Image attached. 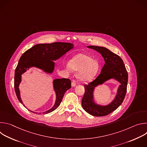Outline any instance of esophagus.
I'll list each match as a JSON object with an SVG mask.
<instances>
[{
    "instance_id": "obj_1",
    "label": "esophagus",
    "mask_w": 147,
    "mask_h": 147,
    "mask_svg": "<svg viewBox=\"0 0 147 147\" xmlns=\"http://www.w3.org/2000/svg\"><path fill=\"white\" fill-rule=\"evenodd\" d=\"M76 86V82H75V81H73V82H71V86L72 87H75Z\"/></svg>"
}]
</instances>
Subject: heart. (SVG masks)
I'll return each instance as SVG.
<instances>
[{
    "instance_id": "obj_1",
    "label": "heart",
    "mask_w": 147,
    "mask_h": 147,
    "mask_svg": "<svg viewBox=\"0 0 147 147\" xmlns=\"http://www.w3.org/2000/svg\"><path fill=\"white\" fill-rule=\"evenodd\" d=\"M66 69L69 71L71 70V69L78 71V78L81 81H87L92 80L96 75L99 65L90 56L79 53L71 59L70 65H67Z\"/></svg>"
}]
</instances>
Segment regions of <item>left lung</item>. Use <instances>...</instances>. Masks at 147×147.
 Instances as JSON below:
<instances>
[{
	"label": "left lung",
	"instance_id": "obj_1",
	"mask_svg": "<svg viewBox=\"0 0 147 147\" xmlns=\"http://www.w3.org/2000/svg\"><path fill=\"white\" fill-rule=\"evenodd\" d=\"M101 54L105 65L100 74L93 81L84 86L85 93L82 99V107L87 113L94 116H104L116 110L122 103L127 91L128 73L123 60L108 49L97 46H88ZM115 79L121 84L115 99L108 106H100L93 99L94 88L110 79Z\"/></svg>",
	"mask_w": 147,
	"mask_h": 147
}]
</instances>
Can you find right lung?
<instances>
[{"mask_svg":"<svg viewBox=\"0 0 147 147\" xmlns=\"http://www.w3.org/2000/svg\"><path fill=\"white\" fill-rule=\"evenodd\" d=\"M73 48L74 45L73 44L67 42L37 44L26 51L22 55L18 61L14 74L15 92L21 103L24 106L21 99L18 88L22 81V75L27 70L32 67L42 70L47 73L52 74L54 71L55 65L53 61L59 59ZM53 84L56 96V101L51 109L42 112L44 115L51 113L58 108L65 92L71 88V81L68 78L55 79L53 81ZM29 111L34 113H38L37 112Z\"/></svg>","mask_w":147,"mask_h":147,"instance_id":"add662e5","label":"right lung"}]
</instances>
